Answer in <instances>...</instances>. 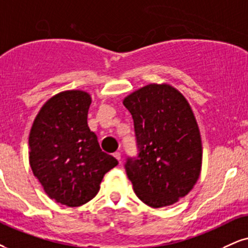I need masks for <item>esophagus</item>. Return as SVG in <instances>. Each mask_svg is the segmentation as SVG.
<instances>
[{"mask_svg":"<svg viewBox=\"0 0 248 248\" xmlns=\"http://www.w3.org/2000/svg\"><path fill=\"white\" fill-rule=\"evenodd\" d=\"M114 156H115V158H116V160H117L118 162H121V156H122L121 153H119V152H116L115 154H114Z\"/></svg>","mask_w":248,"mask_h":248,"instance_id":"34e87169","label":"esophagus"}]
</instances>
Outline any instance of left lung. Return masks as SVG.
Wrapping results in <instances>:
<instances>
[{
    "label": "left lung",
    "instance_id": "1",
    "mask_svg": "<svg viewBox=\"0 0 248 248\" xmlns=\"http://www.w3.org/2000/svg\"><path fill=\"white\" fill-rule=\"evenodd\" d=\"M139 155L125 164L137 197L153 208L171 206L197 184L202 167L200 130L188 101L166 82L148 84L123 100Z\"/></svg>",
    "mask_w": 248,
    "mask_h": 248
}]
</instances>
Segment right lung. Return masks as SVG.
<instances>
[{
    "label": "right lung",
    "mask_w": 248,
    "mask_h": 248,
    "mask_svg": "<svg viewBox=\"0 0 248 248\" xmlns=\"http://www.w3.org/2000/svg\"><path fill=\"white\" fill-rule=\"evenodd\" d=\"M90 93L55 94L39 110L29 137L30 166L48 197L79 207L97 194L103 176L118 164L100 148L87 124Z\"/></svg>",
    "instance_id": "obj_1"
}]
</instances>
